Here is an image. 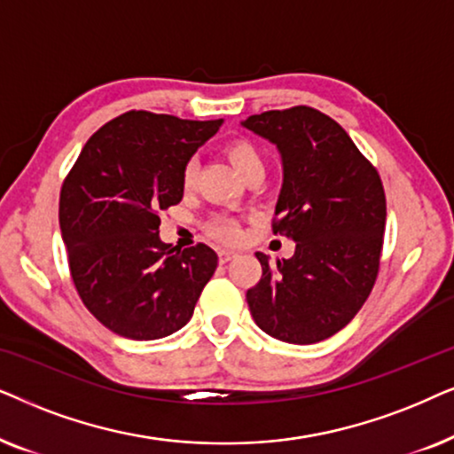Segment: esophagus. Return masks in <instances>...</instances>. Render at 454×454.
Instances as JSON below:
<instances>
[{
  "instance_id": "34e87169",
  "label": "esophagus",
  "mask_w": 454,
  "mask_h": 454,
  "mask_svg": "<svg viewBox=\"0 0 454 454\" xmlns=\"http://www.w3.org/2000/svg\"><path fill=\"white\" fill-rule=\"evenodd\" d=\"M217 257H220V263H226V262H231L232 257H237V251H234V249H220V251H217Z\"/></svg>"
}]
</instances>
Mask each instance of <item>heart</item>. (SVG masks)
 <instances>
[{
    "instance_id": "b5f03b06",
    "label": "heart",
    "mask_w": 454,
    "mask_h": 454,
    "mask_svg": "<svg viewBox=\"0 0 454 454\" xmlns=\"http://www.w3.org/2000/svg\"><path fill=\"white\" fill-rule=\"evenodd\" d=\"M228 153V160L232 161L234 170H237L240 176H249L251 172H263V157L259 151L253 147L251 143L247 141H234L228 145L226 149ZM195 174H197V164L195 161H189V164L184 166V172H183V184L189 189L195 183ZM209 231L214 237H217L220 240H237L239 239V223L237 220H232V217L228 215H217L214 222H211Z\"/></svg>"
}]
</instances>
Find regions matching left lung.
<instances>
[{"instance_id": "8db88e82", "label": "left lung", "mask_w": 454, "mask_h": 454, "mask_svg": "<svg viewBox=\"0 0 454 454\" xmlns=\"http://www.w3.org/2000/svg\"><path fill=\"white\" fill-rule=\"evenodd\" d=\"M245 129L274 143L282 189L274 234L293 239L294 255L262 263L247 290L265 334L313 344L342 330L370 297L384 245L386 197L380 174L347 130L307 106L249 116Z\"/></svg>"}]
</instances>
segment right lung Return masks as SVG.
I'll use <instances>...</instances> for the list:
<instances>
[{
  "label": "right lung",
  "mask_w": 454,
  "mask_h": 454,
  "mask_svg": "<svg viewBox=\"0 0 454 454\" xmlns=\"http://www.w3.org/2000/svg\"><path fill=\"white\" fill-rule=\"evenodd\" d=\"M222 120L126 112L84 145L59 192V228L78 297L130 340L186 325L217 268L211 247L161 243L160 211L183 201V172Z\"/></svg>",
  "instance_id": "obj_1"
}]
</instances>
